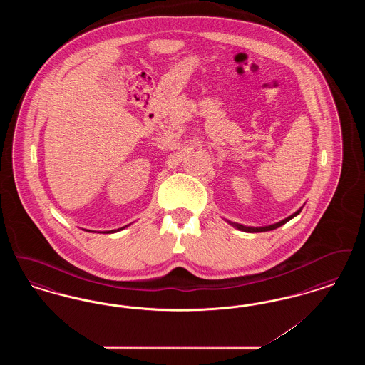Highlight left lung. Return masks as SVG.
Returning <instances> with one entry per match:
<instances>
[{
  "mask_svg": "<svg viewBox=\"0 0 365 365\" xmlns=\"http://www.w3.org/2000/svg\"><path fill=\"white\" fill-rule=\"evenodd\" d=\"M301 212V209L299 210H297L295 213H293L292 216H289V217H286L284 220H282V222H279V223H275V225H272V226H267V227H245L242 225H234V223H231L232 226L237 227V228H240V230H242V231H246V232H262V231H271V230H275V228H278V227L283 226L284 223H287L290 219H293L294 216H297L298 213Z\"/></svg>",
  "mask_w": 365,
  "mask_h": 365,
  "instance_id": "8db88e82",
  "label": "left lung"
}]
</instances>
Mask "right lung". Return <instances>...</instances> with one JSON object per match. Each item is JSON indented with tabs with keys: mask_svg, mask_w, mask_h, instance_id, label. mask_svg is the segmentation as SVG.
Here are the masks:
<instances>
[{
	"mask_svg": "<svg viewBox=\"0 0 365 365\" xmlns=\"http://www.w3.org/2000/svg\"><path fill=\"white\" fill-rule=\"evenodd\" d=\"M120 230H122V228H120ZM118 231H119V230H118ZM108 232H115V231H108Z\"/></svg>",
	"mask_w": 365,
	"mask_h": 365,
	"instance_id": "right-lung-1",
	"label": "right lung"
}]
</instances>
